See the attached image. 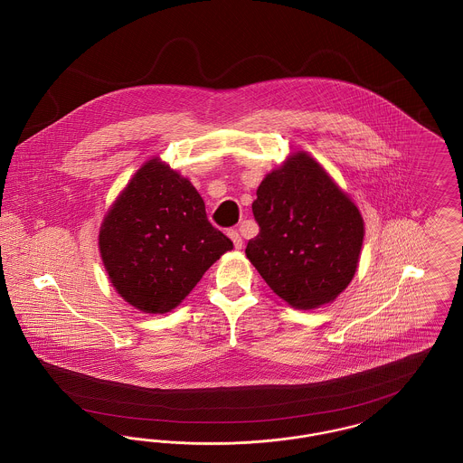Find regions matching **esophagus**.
<instances>
[{"label":"esophagus","mask_w":463,"mask_h":463,"mask_svg":"<svg viewBox=\"0 0 463 463\" xmlns=\"http://www.w3.org/2000/svg\"><path fill=\"white\" fill-rule=\"evenodd\" d=\"M229 238H231V240H232V242H234V248H236V250H241L242 240L238 231H229Z\"/></svg>","instance_id":"esophagus-1"}]
</instances>
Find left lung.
I'll return each mask as SVG.
<instances>
[{
    "label": "left lung",
    "instance_id": "obj_1",
    "mask_svg": "<svg viewBox=\"0 0 463 463\" xmlns=\"http://www.w3.org/2000/svg\"><path fill=\"white\" fill-rule=\"evenodd\" d=\"M260 232L244 250L269 288L300 310L331 304L359 265L364 221L306 151L265 175L251 204Z\"/></svg>",
    "mask_w": 463,
    "mask_h": 463
}]
</instances>
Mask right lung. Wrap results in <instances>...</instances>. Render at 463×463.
I'll list each match as a JSON object with an SVG mask.
<instances>
[{
	"label": "right lung",
	"instance_id": "obj_1",
	"mask_svg": "<svg viewBox=\"0 0 463 463\" xmlns=\"http://www.w3.org/2000/svg\"><path fill=\"white\" fill-rule=\"evenodd\" d=\"M99 250L125 302L146 314H166L232 250V241L208 222L191 180L153 157L110 204Z\"/></svg>",
	"mask_w": 463,
	"mask_h": 463
}]
</instances>
